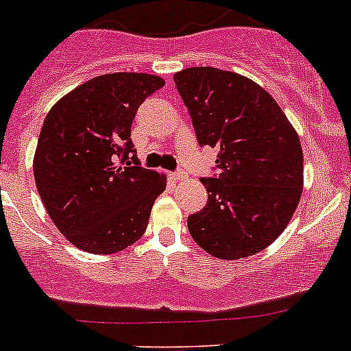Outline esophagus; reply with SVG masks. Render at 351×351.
Here are the masks:
<instances>
[{
	"label": "esophagus",
	"instance_id": "1",
	"mask_svg": "<svg viewBox=\"0 0 351 351\" xmlns=\"http://www.w3.org/2000/svg\"><path fill=\"white\" fill-rule=\"evenodd\" d=\"M169 178L173 180V182H183L185 180V175H183L182 171H176V173H169Z\"/></svg>",
	"mask_w": 351,
	"mask_h": 351
}]
</instances>
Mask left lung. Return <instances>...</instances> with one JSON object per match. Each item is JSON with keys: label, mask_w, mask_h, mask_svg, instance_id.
<instances>
[{"label": "left lung", "mask_w": 351, "mask_h": 351, "mask_svg": "<svg viewBox=\"0 0 351 351\" xmlns=\"http://www.w3.org/2000/svg\"><path fill=\"white\" fill-rule=\"evenodd\" d=\"M200 146H219L217 178H202L207 205L189 215L200 247L221 260L260 253L284 232L302 195L299 136L250 77L215 67L175 74Z\"/></svg>", "instance_id": "8db88e82"}]
</instances>
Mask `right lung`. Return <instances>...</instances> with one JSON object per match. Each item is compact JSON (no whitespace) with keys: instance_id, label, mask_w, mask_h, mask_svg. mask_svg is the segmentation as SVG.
Returning <instances> with one entry per match:
<instances>
[{"instance_id":"add662e5","label":"right lung","mask_w":351,"mask_h":351,"mask_svg":"<svg viewBox=\"0 0 351 351\" xmlns=\"http://www.w3.org/2000/svg\"><path fill=\"white\" fill-rule=\"evenodd\" d=\"M162 86L154 74H101L49 110L34 156L35 185L56 228L80 250L117 253L146 231L166 176L132 166L130 127Z\"/></svg>"}]
</instances>
